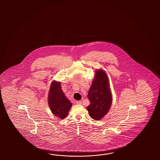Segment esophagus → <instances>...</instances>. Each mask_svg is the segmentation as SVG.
I'll list each match as a JSON object with an SVG mask.
<instances>
[{"mask_svg":"<svg viewBox=\"0 0 160 160\" xmlns=\"http://www.w3.org/2000/svg\"><path fill=\"white\" fill-rule=\"evenodd\" d=\"M77 103L78 104V105H81L82 103V102L81 101H79L77 102Z\"/></svg>","mask_w":160,"mask_h":160,"instance_id":"34e87169","label":"esophagus"}]
</instances>
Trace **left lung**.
I'll return each mask as SVG.
<instances>
[{
  "label": "left lung",
  "mask_w": 160,
  "mask_h": 160,
  "mask_svg": "<svg viewBox=\"0 0 160 160\" xmlns=\"http://www.w3.org/2000/svg\"><path fill=\"white\" fill-rule=\"evenodd\" d=\"M109 84L108 77L105 72L97 70L88 95L90 104L87 109L93 119L100 120L110 108L112 97Z\"/></svg>",
  "instance_id": "8db88e82"
}]
</instances>
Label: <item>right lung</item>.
Here are the masks:
<instances>
[{
    "mask_svg": "<svg viewBox=\"0 0 160 160\" xmlns=\"http://www.w3.org/2000/svg\"><path fill=\"white\" fill-rule=\"evenodd\" d=\"M48 99L52 112L59 118H65L72 108V103L62 92L60 82H52Z\"/></svg>",
    "mask_w": 160,
    "mask_h": 160,
    "instance_id": "obj_1",
    "label": "right lung"
}]
</instances>
